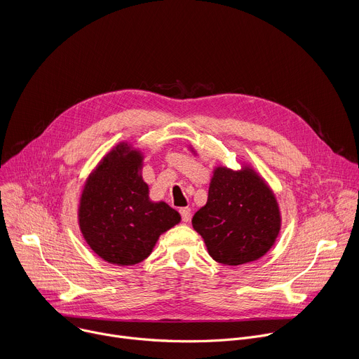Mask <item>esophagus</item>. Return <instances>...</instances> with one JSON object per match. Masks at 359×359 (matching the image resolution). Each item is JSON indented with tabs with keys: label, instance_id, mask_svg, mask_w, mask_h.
<instances>
[{
	"label": "esophagus",
	"instance_id": "34e87169",
	"mask_svg": "<svg viewBox=\"0 0 359 359\" xmlns=\"http://www.w3.org/2000/svg\"><path fill=\"white\" fill-rule=\"evenodd\" d=\"M180 215H182V220L184 223H189L190 222V217H191V209L190 208H182L180 210Z\"/></svg>",
	"mask_w": 359,
	"mask_h": 359
}]
</instances>
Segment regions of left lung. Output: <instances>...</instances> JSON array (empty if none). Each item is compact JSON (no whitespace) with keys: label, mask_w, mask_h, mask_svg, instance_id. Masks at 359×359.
I'll use <instances>...</instances> for the list:
<instances>
[{"label":"left lung","mask_w":359,"mask_h":359,"mask_svg":"<svg viewBox=\"0 0 359 359\" xmlns=\"http://www.w3.org/2000/svg\"><path fill=\"white\" fill-rule=\"evenodd\" d=\"M191 224L213 260L240 266L270 251L281 230V213L276 194L252 168L217 166L208 203L194 213Z\"/></svg>","instance_id":"left-lung-1"}]
</instances>
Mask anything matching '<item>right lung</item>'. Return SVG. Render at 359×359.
Returning <instances> with one entry per match:
<instances>
[{
  "label": "right lung",
  "mask_w": 359,
  "mask_h": 359,
  "mask_svg": "<svg viewBox=\"0 0 359 359\" xmlns=\"http://www.w3.org/2000/svg\"><path fill=\"white\" fill-rule=\"evenodd\" d=\"M142 166L143 153L122 142L97 163L81 194V233L93 252L111 264L143 262L161 234L182 220L168 203L149 198Z\"/></svg>",
  "instance_id": "add662e5"
}]
</instances>
